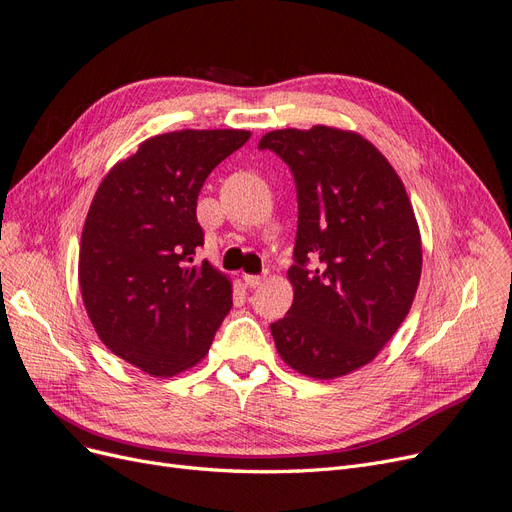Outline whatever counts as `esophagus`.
Listing matches in <instances>:
<instances>
[{"instance_id": "34e87169", "label": "esophagus", "mask_w": 512, "mask_h": 512, "mask_svg": "<svg viewBox=\"0 0 512 512\" xmlns=\"http://www.w3.org/2000/svg\"><path fill=\"white\" fill-rule=\"evenodd\" d=\"M242 280H244V285H246V287H251V289L259 287L261 282H263V278H261V276H253V274H244V276H242Z\"/></svg>"}]
</instances>
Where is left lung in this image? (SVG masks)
<instances>
[{
	"instance_id": "1",
	"label": "left lung",
	"mask_w": 512,
	"mask_h": 512,
	"mask_svg": "<svg viewBox=\"0 0 512 512\" xmlns=\"http://www.w3.org/2000/svg\"><path fill=\"white\" fill-rule=\"evenodd\" d=\"M297 187L293 306L270 325L278 354L314 380L365 367L411 310L422 238L401 177L352 130L312 126L263 135Z\"/></svg>"
}]
</instances>
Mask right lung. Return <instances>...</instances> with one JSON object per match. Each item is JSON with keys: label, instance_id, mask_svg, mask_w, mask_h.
Segmentation results:
<instances>
[{"label": "right lung", "instance_id": "1", "mask_svg": "<svg viewBox=\"0 0 512 512\" xmlns=\"http://www.w3.org/2000/svg\"><path fill=\"white\" fill-rule=\"evenodd\" d=\"M249 130H177L113 166L92 198L80 244V289L101 342L141 371L194 367L232 308V282L194 263L204 232L198 194Z\"/></svg>", "mask_w": 512, "mask_h": 512}]
</instances>
